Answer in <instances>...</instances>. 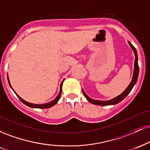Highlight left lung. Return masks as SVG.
I'll return each instance as SVG.
<instances>
[{"mask_svg":"<svg viewBox=\"0 0 150 150\" xmlns=\"http://www.w3.org/2000/svg\"><path fill=\"white\" fill-rule=\"evenodd\" d=\"M128 44L130 46L131 49L133 51L134 54H135V63H134V72H133V75H132V78L130 83L129 84V85L128 86L126 89H125L124 92H122L121 94H119L118 96H117L116 97L113 98V99H110V100H106V101H101V100H95V99H93L89 98L88 96L86 94V93L84 92V90L82 89V93H83L84 96L87 98V101L89 102L92 103L93 104H96V105H100V106H108V105H115L118 104V103L120 102L122 100L125 99V97L128 96V94L131 92L132 89L133 88L134 85H135L136 82H137V78H138V75H139V66H138V58H137V51H136V49L132 45V44L128 41Z\"/></svg>","mask_w":150,"mask_h":150,"instance_id":"left-lung-1","label":"left lung"}]
</instances>
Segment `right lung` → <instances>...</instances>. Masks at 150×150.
<instances>
[{
	"instance_id": "right-lung-1",
	"label": "right lung",
	"mask_w": 150,
	"mask_h": 150,
	"mask_svg": "<svg viewBox=\"0 0 150 150\" xmlns=\"http://www.w3.org/2000/svg\"><path fill=\"white\" fill-rule=\"evenodd\" d=\"M8 83H9V85H10V87H11V88H12V86H11V85H10V82L9 77H8ZM63 81H64V80H63V81H62V82H61V85H60V91H59V93H58V94L57 97H56V98H55V99H53V101H50V102L45 103V104H32V103L28 102V101H27L24 100L23 99H22V98L20 97V96L18 95V94H16V92H15V91L13 90V88H12V89H13V90L14 91L15 94H16L17 97H18L19 98V99H20V100L23 103V104H25V105H27V106H29V107H31V108H51V106H54L55 104H57L58 101V100H59L60 98H61V93H62V85H63Z\"/></svg>"
}]
</instances>
